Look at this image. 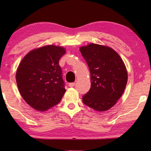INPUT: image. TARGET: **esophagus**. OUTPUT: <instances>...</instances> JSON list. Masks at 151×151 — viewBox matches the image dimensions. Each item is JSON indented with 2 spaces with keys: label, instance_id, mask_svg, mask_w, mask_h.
<instances>
[{
  "label": "esophagus",
  "instance_id": "34e87169",
  "mask_svg": "<svg viewBox=\"0 0 151 151\" xmlns=\"http://www.w3.org/2000/svg\"><path fill=\"white\" fill-rule=\"evenodd\" d=\"M75 83H69V85H68V86H69L70 87H73V86H75Z\"/></svg>",
  "mask_w": 151,
  "mask_h": 151
}]
</instances>
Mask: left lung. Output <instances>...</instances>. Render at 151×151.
<instances>
[{
	"mask_svg": "<svg viewBox=\"0 0 151 151\" xmlns=\"http://www.w3.org/2000/svg\"><path fill=\"white\" fill-rule=\"evenodd\" d=\"M91 73V86L83 96V103L96 111H106L121 98L126 87V66L116 51L91 43L80 48Z\"/></svg>",
	"mask_w": 151,
	"mask_h": 151,
	"instance_id": "obj_1",
	"label": "left lung"
}]
</instances>
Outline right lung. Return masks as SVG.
Here are the masks:
<instances>
[{
  "label": "right lung",
  "mask_w": 151,
  "mask_h": 151,
  "mask_svg": "<svg viewBox=\"0 0 151 151\" xmlns=\"http://www.w3.org/2000/svg\"><path fill=\"white\" fill-rule=\"evenodd\" d=\"M65 48L47 45L29 52L20 63L16 73L18 88L33 109L46 111L60 101L65 93L59 60Z\"/></svg>",
  "instance_id": "1"
}]
</instances>
